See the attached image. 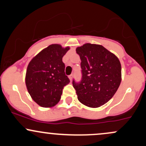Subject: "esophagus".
<instances>
[{
    "instance_id": "34e87169",
    "label": "esophagus",
    "mask_w": 146,
    "mask_h": 146,
    "mask_svg": "<svg viewBox=\"0 0 146 146\" xmlns=\"http://www.w3.org/2000/svg\"><path fill=\"white\" fill-rule=\"evenodd\" d=\"M68 78H69V79H70V80H72V79H73V74H71L69 75V76H68Z\"/></svg>"
}]
</instances>
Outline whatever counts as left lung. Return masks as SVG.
<instances>
[{
    "label": "left lung",
    "instance_id": "left-lung-1",
    "mask_svg": "<svg viewBox=\"0 0 146 146\" xmlns=\"http://www.w3.org/2000/svg\"><path fill=\"white\" fill-rule=\"evenodd\" d=\"M81 59L82 78L73 80L78 100L91 108L105 104L113 97L121 80V66L113 53L102 45L87 43L76 48Z\"/></svg>",
    "mask_w": 146,
    "mask_h": 146
}]
</instances>
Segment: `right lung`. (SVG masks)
I'll use <instances>...</instances> for the list:
<instances>
[{
  "instance_id": "right-lung-1",
  "label": "right lung",
  "mask_w": 146,
  "mask_h": 146,
  "mask_svg": "<svg viewBox=\"0 0 146 146\" xmlns=\"http://www.w3.org/2000/svg\"><path fill=\"white\" fill-rule=\"evenodd\" d=\"M68 49L51 44L40 52L28 65L25 79L27 88L33 100L40 106L47 108L56 105L64 87L70 82L62 62Z\"/></svg>"
}]
</instances>
